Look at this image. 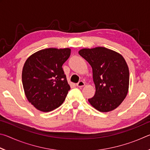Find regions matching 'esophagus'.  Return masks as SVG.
I'll return each mask as SVG.
<instances>
[{
    "label": "esophagus",
    "mask_w": 150,
    "mask_h": 150,
    "mask_svg": "<svg viewBox=\"0 0 150 150\" xmlns=\"http://www.w3.org/2000/svg\"><path fill=\"white\" fill-rule=\"evenodd\" d=\"M85 85V83L83 81H80L77 83V86L79 87H83Z\"/></svg>",
    "instance_id": "34e87169"
}]
</instances>
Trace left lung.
Segmentation results:
<instances>
[{"label": "left lung", "mask_w": 150, "mask_h": 150, "mask_svg": "<svg viewBox=\"0 0 150 150\" xmlns=\"http://www.w3.org/2000/svg\"><path fill=\"white\" fill-rule=\"evenodd\" d=\"M79 54L93 69L96 91L88 102L103 112L117 108L128 91L130 75L125 59L118 53L103 47L82 49Z\"/></svg>", "instance_id": "left-lung-1"}]
</instances>
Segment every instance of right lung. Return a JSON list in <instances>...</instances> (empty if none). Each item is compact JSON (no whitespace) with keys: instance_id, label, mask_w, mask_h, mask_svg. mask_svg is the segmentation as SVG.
Wrapping results in <instances>:
<instances>
[{"instance_id":"1","label":"right lung","mask_w":150,"mask_h":150,"mask_svg":"<svg viewBox=\"0 0 150 150\" xmlns=\"http://www.w3.org/2000/svg\"><path fill=\"white\" fill-rule=\"evenodd\" d=\"M71 54L69 48H47L28 58L22 79L29 102L42 112H50L62 105L70 90L62 65Z\"/></svg>"}]
</instances>
